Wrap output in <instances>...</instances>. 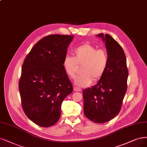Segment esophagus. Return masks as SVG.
Returning <instances> with one entry per match:
<instances>
[{
	"instance_id": "34e87169",
	"label": "esophagus",
	"mask_w": 147,
	"mask_h": 147,
	"mask_svg": "<svg viewBox=\"0 0 147 147\" xmlns=\"http://www.w3.org/2000/svg\"><path fill=\"white\" fill-rule=\"evenodd\" d=\"M74 90L76 91V92H81V91H82V89H81L80 88H77V87H74Z\"/></svg>"
}]
</instances>
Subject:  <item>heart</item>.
Returning a JSON list of instances; mask_svg holds the SVG:
<instances>
[{"instance_id": "b5f03b06", "label": "heart", "mask_w": 147, "mask_h": 147, "mask_svg": "<svg viewBox=\"0 0 147 147\" xmlns=\"http://www.w3.org/2000/svg\"><path fill=\"white\" fill-rule=\"evenodd\" d=\"M74 57L67 55L63 65L65 72L72 78L82 65V74L76 78L75 83L80 87L87 86L93 82H97L103 77L108 65V54L104 49H97L94 45L86 43L74 51Z\"/></svg>"}]
</instances>
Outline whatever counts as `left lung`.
Instances as JSON below:
<instances>
[{
    "instance_id": "8db88e82",
    "label": "left lung",
    "mask_w": 147,
    "mask_h": 147,
    "mask_svg": "<svg viewBox=\"0 0 147 147\" xmlns=\"http://www.w3.org/2000/svg\"><path fill=\"white\" fill-rule=\"evenodd\" d=\"M105 42L108 65L97 84L83 91L84 113L97 123L109 122L117 115L122 107L127 90L128 70L125 54L121 45L109 34H97Z\"/></svg>"
}]
</instances>
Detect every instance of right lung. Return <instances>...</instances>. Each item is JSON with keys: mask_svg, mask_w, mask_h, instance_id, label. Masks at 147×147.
Here are the masks:
<instances>
[{"mask_svg": "<svg viewBox=\"0 0 147 147\" xmlns=\"http://www.w3.org/2000/svg\"><path fill=\"white\" fill-rule=\"evenodd\" d=\"M72 35L51 34L35 44L25 57L19 89L29 119L42 127L56 123L64 99L73 91L63 65Z\"/></svg>", "mask_w": 147, "mask_h": 147, "instance_id": "1", "label": "right lung"}]
</instances>
